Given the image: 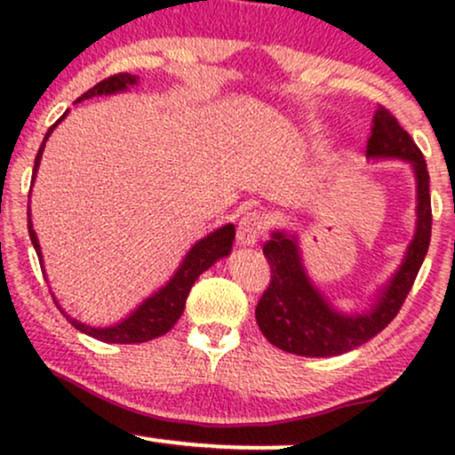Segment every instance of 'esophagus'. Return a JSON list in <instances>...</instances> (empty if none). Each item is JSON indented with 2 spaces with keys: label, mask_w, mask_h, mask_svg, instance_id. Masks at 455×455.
<instances>
[{
  "label": "esophagus",
  "mask_w": 455,
  "mask_h": 455,
  "mask_svg": "<svg viewBox=\"0 0 455 455\" xmlns=\"http://www.w3.org/2000/svg\"><path fill=\"white\" fill-rule=\"evenodd\" d=\"M265 228H267V220H265L263 213L260 212L243 213L242 220H239V227H237L239 243H243V245L257 243V239L263 235Z\"/></svg>",
  "instance_id": "esophagus-1"
}]
</instances>
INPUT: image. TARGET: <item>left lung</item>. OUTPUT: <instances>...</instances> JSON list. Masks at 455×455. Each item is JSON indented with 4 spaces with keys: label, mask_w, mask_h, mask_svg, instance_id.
Segmentation results:
<instances>
[{
    "label": "left lung",
    "mask_w": 455,
    "mask_h": 455,
    "mask_svg": "<svg viewBox=\"0 0 455 455\" xmlns=\"http://www.w3.org/2000/svg\"><path fill=\"white\" fill-rule=\"evenodd\" d=\"M370 158L409 160L417 177V233L404 263L368 315L347 316L331 310L323 295L307 280L299 260L295 237L274 233L263 243V254L271 267V278L257 304V323L263 336L286 353L301 357H333L362 347L394 321L411 293L412 282L424 263L432 233L430 175L426 158L411 134L400 126L395 115L379 104L372 115L370 139L365 143Z\"/></svg>",
    "instance_id": "1"
}]
</instances>
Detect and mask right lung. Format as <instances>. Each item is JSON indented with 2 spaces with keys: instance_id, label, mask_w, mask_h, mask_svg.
Returning a JSON list of instances; mask_svg holds the SVG:
<instances>
[{
  "instance_id": "obj_1",
  "label": "right lung",
  "mask_w": 455,
  "mask_h": 455,
  "mask_svg": "<svg viewBox=\"0 0 455 455\" xmlns=\"http://www.w3.org/2000/svg\"><path fill=\"white\" fill-rule=\"evenodd\" d=\"M137 78L139 76L128 75V72H117V75L104 78V81L98 83V85H93L92 90H87L81 98H78V100H85V98H92V96H102V93L122 92V90H126L128 85H134V83H137ZM64 117H66V113L61 115L53 126L49 128V132H46L43 145H40L38 154H36L34 177H36V171H38L40 158H43L46 139H49V134L53 132V128ZM28 231H29L31 243H34V248H36V254H38V259L43 260V257H40L38 237H36V233H34V224H31L29 212H28ZM233 239H235L233 224H227V227L218 228V231L207 235L205 239H201V242H198L195 248L188 252V257L184 259V263H181V267L177 269L173 280H171L164 289L158 291V293L151 295L149 299H145L143 304L139 306V310H134L132 315H130L126 321L119 323V325L100 329V327L83 325V323H78L70 316H66V318L72 323V325H75V329H78V331L87 333V336L96 338V340H102V342L137 344V342L154 340V338L162 336V333H166L171 327L175 325L177 318H180L181 312H184L188 293H190L195 280L203 274V271L210 269L218 259L227 257V254L231 252Z\"/></svg>"
}]
</instances>
